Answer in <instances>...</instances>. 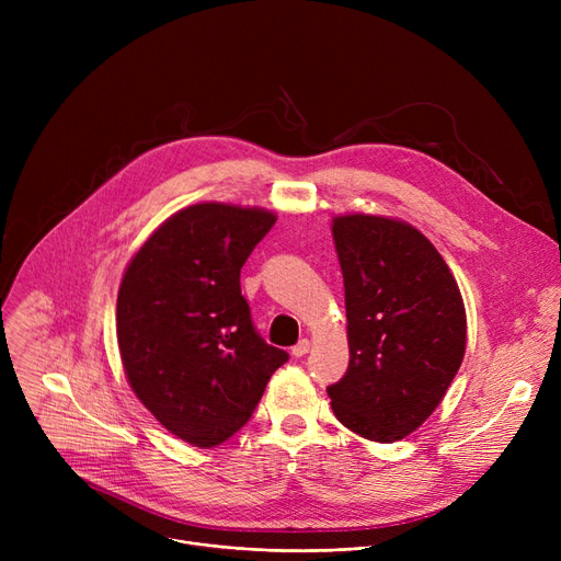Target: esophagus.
I'll return each instance as SVG.
<instances>
[{"instance_id":"1","label":"esophagus","mask_w":561,"mask_h":561,"mask_svg":"<svg viewBox=\"0 0 561 561\" xmlns=\"http://www.w3.org/2000/svg\"><path fill=\"white\" fill-rule=\"evenodd\" d=\"M309 347H311V343H309V339H302V341H298L296 345L290 347V355L293 357H305L307 352H309Z\"/></svg>"}]
</instances>
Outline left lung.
Returning <instances> with one entry per match:
<instances>
[{
    "mask_svg": "<svg viewBox=\"0 0 561 561\" xmlns=\"http://www.w3.org/2000/svg\"><path fill=\"white\" fill-rule=\"evenodd\" d=\"M332 233L350 345L345 375L328 387L334 416L393 444L427 421L461 366V293L444 256L402 220L339 216Z\"/></svg>",
    "mask_w": 561,
    "mask_h": 561,
    "instance_id": "left-lung-1",
    "label": "left lung"
}]
</instances>
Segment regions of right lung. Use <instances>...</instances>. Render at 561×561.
Listing matches in <instances>:
<instances>
[{
    "label": "right lung",
    "instance_id": "1",
    "mask_svg": "<svg viewBox=\"0 0 561 561\" xmlns=\"http://www.w3.org/2000/svg\"><path fill=\"white\" fill-rule=\"evenodd\" d=\"M275 214L220 202L170 216L117 290V345L138 400L174 436L214 448L239 432L288 352L265 343L241 268Z\"/></svg>",
    "mask_w": 561,
    "mask_h": 561
}]
</instances>
